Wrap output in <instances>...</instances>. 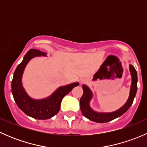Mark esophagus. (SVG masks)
I'll return each instance as SVG.
<instances>
[{"mask_svg":"<svg viewBox=\"0 0 147 147\" xmlns=\"http://www.w3.org/2000/svg\"><path fill=\"white\" fill-rule=\"evenodd\" d=\"M80 82L82 83H82H84V79H81L80 80Z\"/></svg>","mask_w":147,"mask_h":147,"instance_id":"obj_1","label":"esophagus"}]
</instances>
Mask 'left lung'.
Segmentation results:
<instances>
[{
	"mask_svg": "<svg viewBox=\"0 0 147 147\" xmlns=\"http://www.w3.org/2000/svg\"><path fill=\"white\" fill-rule=\"evenodd\" d=\"M129 69L130 75L131 77L129 95L128 99H127L125 104L122 107H121L119 109H118L117 110L114 111V112H97V111L94 110L90 107V102L93 97L92 92L90 90V87H87L85 84H83V94L80 99V105L81 112L86 118L97 123L108 122V121H112L116 118L119 117L129 109L131 105H132L136 93H137V73L135 68L132 65H129Z\"/></svg>",
	"mask_w": 147,
	"mask_h": 147,
	"instance_id": "left-lung-1",
	"label": "left lung"
}]
</instances>
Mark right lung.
Segmentation results:
<instances>
[{
    "instance_id": "add662e5",
    "label": "right lung",
    "mask_w": 147,
    "mask_h": 147,
    "mask_svg": "<svg viewBox=\"0 0 147 147\" xmlns=\"http://www.w3.org/2000/svg\"><path fill=\"white\" fill-rule=\"evenodd\" d=\"M46 57L47 53L35 49H30L25 55L13 74L11 82V90L15 102L18 107L28 116L37 119H47L58 113L62 100L79 82H73L60 86L50 96L42 99H34L28 95L23 86L22 78L28 63L35 57Z\"/></svg>"
}]
</instances>
